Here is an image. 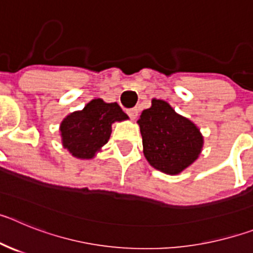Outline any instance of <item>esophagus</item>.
I'll use <instances>...</instances> for the list:
<instances>
[{"label": "esophagus", "instance_id": "obj_1", "mask_svg": "<svg viewBox=\"0 0 253 253\" xmlns=\"http://www.w3.org/2000/svg\"><path fill=\"white\" fill-rule=\"evenodd\" d=\"M126 113H128V115L130 116V119L134 120L138 116V109H137V107H133V109H129Z\"/></svg>", "mask_w": 253, "mask_h": 253}]
</instances>
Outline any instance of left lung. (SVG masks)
Listing matches in <instances>:
<instances>
[{
    "instance_id": "1",
    "label": "left lung",
    "mask_w": 253,
    "mask_h": 253,
    "mask_svg": "<svg viewBox=\"0 0 253 253\" xmlns=\"http://www.w3.org/2000/svg\"><path fill=\"white\" fill-rule=\"evenodd\" d=\"M143 153L148 163L167 175H178L199 158L204 146L200 129L172 109L169 102L152 99L138 119Z\"/></svg>"
}]
</instances>
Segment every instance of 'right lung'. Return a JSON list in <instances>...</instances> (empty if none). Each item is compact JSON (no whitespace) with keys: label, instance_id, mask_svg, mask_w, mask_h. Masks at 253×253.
<instances>
[{"label":"right lung","instance_id":"add662e5","mask_svg":"<svg viewBox=\"0 0 253 253\" xmlns=\"http://www.w3.org/2000/svg\"><path fill=\"white\" fill-rule=\"evenodd\" d=\"M129 119L116 102L91 100L82 110L73 111L60 123L62 144L80 160H92L109 142L111 125Z\"/></svg>","mask_w":253,"mask_h":253}]
</instances>
